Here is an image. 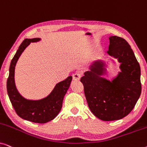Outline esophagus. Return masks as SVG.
Listing matches in <instances>:
<instances>
[{
  "label": "esophagus",
  "mask_w": 147,
  "mask_h": 147,
  "mask_svg": "<svg viewBox=\"0 0 147 147\" xmlns=\"http://www.w3.org/2000/svg\"><path fill=\"white\" fill-rule=\"evenodd\" d=\"M81 76H82V74L77 72V73H75L73 75V79L74 80H79L80 79V78H81Z\"/></svg>",
  "instance_id": "obj_1"
}]
</instances>
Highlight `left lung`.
<instances>
[{
	"instance_id": "1",
	"label": "left lung",
	"mask_w": 147,
	"mask_h": 147,
	"mask_svg": "<svg viewBox=\"0 0 147 147\" xmlns=\"http://www.w3.org/2000/svg\"><path fill=\"white\" fill-rule=\"evenodd\" d=\"M107 53L121 63L120 72L112 82L101 76L103 63L95 62L80 82L88 106L96 117L112 121L125 117L132 111L141 94L140 68L129 44L123 38L112 36Z\"/></svg>"
}]
</instances>
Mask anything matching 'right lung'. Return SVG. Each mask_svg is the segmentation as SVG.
Listing matches in <instances>:
<instances>
[{"label": "right lung", "instance_id": "obj_1", "mask_svg": "<svg viewBox=\"0 0 147 147\" xmlns=\"http://www.w3.org/2000/svg\"><path fill=\"white\" fill-rule=\"evenodd\" d=\"M39 38L26 39L22 42L13 59L9 68V75L7 82V88L10 101L16 113L23 119L35 123H45L55 118L62 107V102L72 77L69 76L55 86L47 97L39 100H29L20 95L15 84V67L19 57L24 49L31 42L39 41Z\"/></svg>", "mask_w": 147, "mask_h": 147}]
</instances>
